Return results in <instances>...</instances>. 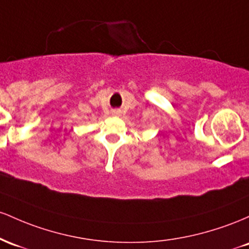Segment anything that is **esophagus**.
<instances>
[{
	"instance_id": "esophagus-1",
	"label": "esophagus",
	"mask_w": 249,
	"mask_h": 249,
	"mask_svg": "<svg viewBox=\"0 0 249 249\" xmlns=\"http://www.w3.org/2000/svg\"><path fill=\"white\" fill-rule=\"evenodd\" d=\"M113 114L114 115H120V110H114Z\"/></svg>"
}]
</instances>
